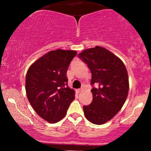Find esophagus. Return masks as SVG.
<instances>
[{"label": "esophagus", "instance_id": "esophagus-1", "mask_svg": "<svg viewBox=\"0 0 151 151\" xmlns=\"http://www.w3.org/2000/svg\"><path fill=\"white\" fill-rule=\"evenodd\" d=\"M82 91H83V90H82L81 88H79V89H77V90H76V93H81Z\"/></svg>", "mask_w": 151, "mask_h": 151}]
</instances>
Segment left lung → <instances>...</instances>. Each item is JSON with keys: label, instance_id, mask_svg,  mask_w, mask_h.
Segmentation results:
<instances>
[{"label": "left lung", "instance_id": "left-lung-1", "mask_svg": "<svg viewBox=\"0 0 151 151\" xmlns=\"http://www.w3.org/2000/svg\"><path fill=\"white\" fill-rule=\"evenodd\" d=\"M92 74L93 101L83 106L88 121L103 124L118 113L127 100L129 89V76L124 63L106 48L96 46L78 55Z\"/></svg>", "mask_w": 151, "mask_h": 151}]
</instances>
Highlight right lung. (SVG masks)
<instances>
[{"instance_id": "add662e5", "label": "right lung", "mask_w": 151, "mask_h": 151, "mask_svg": "<svg viewBox=\"0 0 151 151\" xmlns=\"http://www.w3.org/2000/svg\"><path fill=\"white\" fill-rule=\"evenodd\" d=\"M75 50H51L32 64L25 81L27 96L33 109L42 119L55 123L65 116L75 99L68 86L66 72Z\"/></svg>"}]
</instances>
